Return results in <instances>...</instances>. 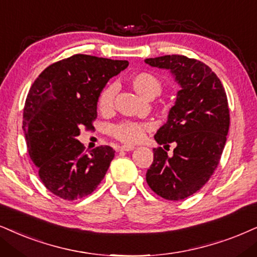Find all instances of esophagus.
Returning <instances> with one entry per match:
<instances>
[{
  "label": "esophagus",
  "instance_id": "34e87169",
  "mask_svg": "<svg viewBox=\"0 0 257 257\" xmlns=\"http://www.w3.org/2000/svg\"><path fill=\"white\" fill-rule=\"evenodd\" d=\"M117 149L118 151H123V152H131L133 149H135V147H133V146H119Z\"/></svg>",
  "mask_w": 257,
  "mask_h": 257
}]
</instances>
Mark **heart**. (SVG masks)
<instances>
[{"instance_id":"b5f03b06","label":"heart","mask_w":257,"mask_h":257,"mask_svg":"<svg viewBox=\"0 0 257 257\" xmlns=\"http://www.w3.org/2000/svg\"><path fill=\"white\" fill-rule=\"evenodd\" d=\"M128 84L140 97L145 99H153L159 96L162 91V82L151 72H136L128 78ZM115 87L106 86L100 91L97 106L99 111L108 113L111 111ZM146 126L135 122H123L111 128V134L118 141L126 145H134L144 139Z\"/></svg>"}]
</instances>
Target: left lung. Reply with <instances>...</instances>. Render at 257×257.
I'll return each mask as SVG.
<instances>
[{
    "instance_id": "obj_1",
    "label": "left lung",
    "mask_w": 257,
    "mask_h": 257,
    "mask_svg": "<svg viewBox=\"0 0 257 257\" xmlns=\"http://www.w3.org/2000/svg\"><path fill=\"white\" fill-rule=\"evenodd\" d=\"M145 61L170 70L180 85L167 122L154 135L165 149H153L146 180L158 196L181 200L199 191L218 166L230 125L228 98L219 78L199 60L172 54ZM170 143L176 145L172 156L166 152Z\"/></svg>"
}]
</instances>
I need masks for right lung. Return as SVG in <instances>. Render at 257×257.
<instances>
[{
	"instance_id": "right-lung-1",
	"label": "right lung",
	"mask_w": 257,
	"mask_h": 257,
	"mask_svg": "<svg viewBox=\"0 0 257 257\" xmlns=\"http://www.w3.org/2000/svg\"><path fill=\"white\" fill-rule=\"evenodd\" d=\"M128 65L74 54L46 67L29 90L22 126L29 157L42 184L57 197L84 198L104 178L115 151L99 146L86 154L78 136L83 126L93 128L100 91Z\"/></svg>"
}]
</instances>
